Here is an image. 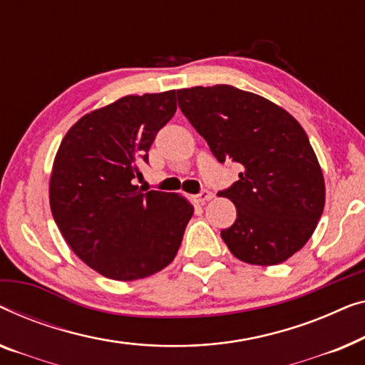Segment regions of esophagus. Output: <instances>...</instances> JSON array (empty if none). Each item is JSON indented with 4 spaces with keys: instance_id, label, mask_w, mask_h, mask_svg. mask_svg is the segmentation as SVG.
I'll return each mask as SVG.
<instances>
[{
    "instance_id": "1",
    "label": "esophagus",
    "mask_w": 365,
    "mask_h": 365,
    "mask_svg": "<svg viewBox=\"0 0 365 365\" xmlns=\"http://www.w3.org/2000/svg\"><path fill=\"white\" fill-rule=\"evenodd\" d=\"M212 197H213V193L210 192V190H202L198 195H195L193 200L197 203H205V202H208V200H212Z\"/></svg>"
}]
</instances>
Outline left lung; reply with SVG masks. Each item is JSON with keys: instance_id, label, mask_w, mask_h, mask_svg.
<instances>
[{"instance_id": "obj_1", "label": "left lung", "mask_w": 365, "mask_h": 365, "mask_svg": "<svg viewBox=\"0 0 365 365\" xmlns=\"http://www.w3.org/2000/svg\"><path fill=\"white\" fill-rule=\"evenodd\" d=\"M178 107L218 162L240 163L238 182L218 192L236 220L222 238L250 264H279L314 233L324 210V177L294 117L233 86L177 91Z\"/></svg>"}]
</instances>
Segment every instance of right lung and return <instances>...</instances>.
I'll return each mask as SVG.
<instances>
[{"label":"right lung","mask_w":365,"mask_h":365,"mask_svg":"<svg viewBox=\"0 0 365 365\" xmlns=\"http://www.w3.org/2000/svg\"><path fill=\"white\" fill-rule=\"evenodd\" d=\"M175 110V91L122 97L76 122L56 153L49 183L54 222L74 253L106 278H147L180 248L192 205L133 185Z\"/></svg>","instance_id":"add662e5"}]
</instances>
